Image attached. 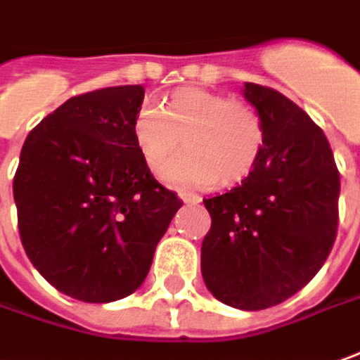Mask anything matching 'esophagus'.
<instances>
[{
  "label": "esophagus",
  "mask_w": 360,
  "mask_h": 360,
  "mask_svg": "<svg viewBox=\"0 0 360 360\" xmlns=\"http://www.w3.org/2000/svg\"><path fill=\"white\" fill-rule=\"evenodd\" d=\"M178 196H180V200L186 202V204H200V202H202V196L192 194V192H180Z\"/></svg>",
  "instance_id": "obj_1"
}]
</instances>
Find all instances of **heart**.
Here are the masks:
<instances>
[{"instance_id":"obj_1","label":"heart","mask_w":360,"mask_h":360,"mask_svg":"<svg viewBox=\"0 0 360 360\" xmlns=\"http://www.w3.org/2000/svg\"><path fill=\"white\" fill-rule=\"evenodd\" d=\"M132 139L152 172H160L184 142L188 150L164 170V180L178 188H214L252 174L264 152L265 127L257 108L242 98L186 86L164 107L141 105Z\"/></svg>"}]
</instances>
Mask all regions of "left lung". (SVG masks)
Returning a JSON list of instances; mask_svg holds the SVG:
<instances>
[{
	"label": "left lung",
	"instance_id": "left-lung-1",
	"mask_svg": "<svg viewBox=\"0 0 360 360\" xmlns=\"http://www.w3.org/2000/svg\"><path fill=\"white\" fill-rule=\"evenodd\" d=\"M264 118L265 146L242 184L204 200L212 228L202 277L221 303L245 311L283 303L331 253L339 226V170L323 130L271 86L245 83Z\"/></svg>",
	"mask_w": 360,
	"mask_h": 360
}]
</instances>
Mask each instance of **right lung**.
<instances>
[{
	"instance_id": "add662e5",
	"label": "right lung",
	"mask_w": 360,
	"mask_h": 360,
	"mask_svg": "<svg viewBox=\"0 0 360 360\" xmlns=\"http://www.w3.org/2000/svg\"><path fill=\"white\" fill-rule=\"evenodd\" d=\"M142 98L141 84L73 96L21 148L13 198L23 250L51 285L84 303L134 293L182 206L132 139Z\"/></svg>"
}]
</instances>
